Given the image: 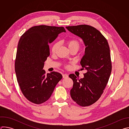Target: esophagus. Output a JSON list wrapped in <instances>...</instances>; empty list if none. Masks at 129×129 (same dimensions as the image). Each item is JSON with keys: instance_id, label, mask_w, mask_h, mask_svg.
<instances>
[{"instance_id": "esophagus-1", "label": "esophagus", "mask_w": 129, "mask_h": 129, "mask_svg": "<svg viewBox=\"0 0 129 129\" xmlns=\"http://www.w3.org/2000/svg\"><path fill=\"white\" fill-rule=\"evenodd\" d=\"M62 76H63V78H66L68 77V76L67 74H63V75H62Z\"/></svg>"}]
</instances>
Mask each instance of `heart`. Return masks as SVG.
I'll return each instance as SVG.
<instances>
[{"instance_id": "heart-1", "label": "heart", "mask_w": 129, "mask_h": 129, "mask_svg": "<svg viewBox=\"0 0 129 129\" xmlns=\"http://www.w3.org/2000/svg\"><path fill=\"white\" fill-rule=\"evenodd\" d=\"M67 44L70 49L72 48H76L78 50V49L80 48V42L78 40L75 39H71L68 40L67 41ZM58 46H59L58 42H56L53 44L51 47V51L52 53H54L56 51ZM72 62H70L69 63L65 64L64 65L65 68L66 69H69L70 67V64H72Z\"/></svg>"}]
</instances>
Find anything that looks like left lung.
Returning <instances> with one entry per match:
<instances>
[{"mask_svg":"<svg viewBox=\"0 0 129 129\" xmlns=\"http://www.w3.org/2000/svg\"><path fill=\"white\" fill-rule=\"evenodd\" d=\"M66 27L81 37L86 46L81 65L87 72L81 79L74 74L69 75L73 83L70 95L79 106H89L101 98L111 75L112 62L109 44L102 33L92 26L82 24Z\"/></svg>","mask_w":129,"mask_h":129,"instance_id":"1","label":"left lung"}]
</instances>
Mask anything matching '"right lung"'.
I'll list each match as a JSON object with an SVG mask.
<instances>
[{
	"instance_id": "1",
	"label": "right lung",
	"mask_w": 129,
	"mask_h": 129,
	"mask_svg": "<svg viewBox=\"0 0 129 129\" xmlns=\"http://www.w3.org/2000/svg\"><path fill=\"white\" fill-rule=\"evenodd\" d=\"M63 31L64 27L36 25L20 38L15 63L17 80L23 95L34 104L47 101L62 78L61 73L54 71L46 75L43 68L50 54L49 44Z\"/></svg>"
}]
</instances>
